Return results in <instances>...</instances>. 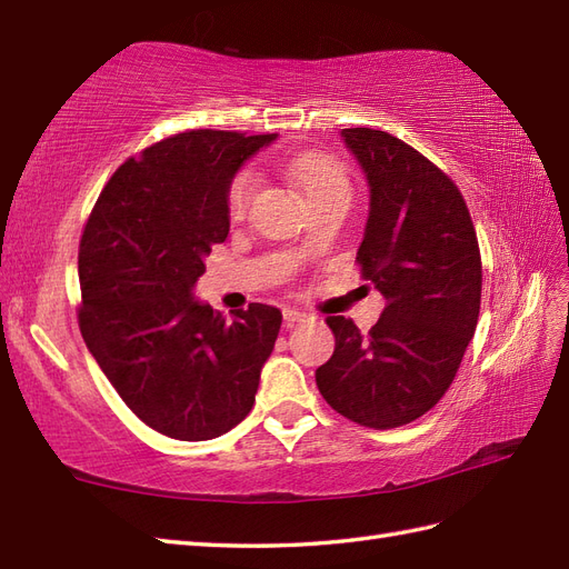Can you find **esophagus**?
Masks as SVG:
<instances>
[{"label":"esophagus","mask_w":569,"mask_h":569,"mask_svg":"<svg viewBox=\"0 0 569 569\" xmlns=\"http://www.w3.org/2000/svg\"><path fill=\"white\" fill-rule=\"evenodd\" d=\"M283 320H286L288 328H293L296 322H303V320H308V312L298 310V308H283Z\"/></svg>","instance_id":"34e87169"}]
</instances>
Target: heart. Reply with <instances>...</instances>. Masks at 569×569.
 I'll use <instances>...</instances> for the list:
<instances>
[{"instance_id":"1","label":"heart","mask_w":569,"mask_h":569,"mask_svg":"<svg viewBox=\"0 0 569 569\" xmlns=\"http://www.w3.org/2000/svg\"><path fill=\"white\" fill-rule=\"evenodd\" d=\"M288 173H291V178L300 186V190L306 192V198L310 202L330 198V196H349V180L345 176V168L337 161H332L330 156L298 153L288 161ZM253 190H257V176L251 171L237 173L227 192L229 212L234 217L244 214L253 198Z\"/></svg>"}]
</instances>
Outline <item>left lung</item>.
Segmentation results:
<instances>
[{
  "label": "left lung",
  "mask_w": 569,
  "mask_h": 569,
  "mask_svg": "<svg viewBox=\"0 0 569 569\" xmlns=\"http://www.w3.org/2000/svg\"><path fill=\"white\" fill-rule=\"evenodd\" d=\"M342 141L369 183L357 261L386 308L369 335L328 318L335 352L316 381L337 413L386 430L450 389L477 330L481 257L462 192L438 166L386 131L342 129Z\"/></svg>",
  "instance_id": "left-lung-1"
}]
</instances>
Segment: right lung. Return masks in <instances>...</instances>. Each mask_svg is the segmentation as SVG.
<instances>
[{
  "mask_svg": "<svg viewBox=\"0 0 569 569\" xmlns=\"http://www.w3.org/2000/svg\"><path fill=\"white\" fill-rule=\"evenodd\" d=\"M276 134L196 129L117 168L80 239V332L104 377L149 428L212 440L247 418L281 310L232 320L196 298L204 259L229 234L227 192Z\"/></svg>",
  "mask_w": 569,
  "mask_h": 569,
  "instance_id": "obj_1",
  "label": "right lung"
}]
</instances>
